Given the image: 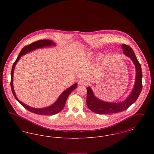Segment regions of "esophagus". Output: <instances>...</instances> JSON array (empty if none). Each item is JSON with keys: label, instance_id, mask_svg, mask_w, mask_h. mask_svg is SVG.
I'll use <instances>...</instances> for the list:
<instances>
[{"label": "esophagus", "instance_id": "1", "mask_svg": "<svg viewBox=\"0 0 154 154\" xmlns=\"http://www.w3.org/2000/svg\"><path fill=\"white\" fill-rule=\"evenodd\" d=\"M78 84L79 85H87V81L84 79H80L78 81Z\"/></svg>", "mask_w": 154, "mask_h": 154}]
</instances>
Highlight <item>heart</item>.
<instances>
[{
  "label": "heart",
  "mask_w": 154,
  "mask_h": 154,
  "mask_svg": "<svg viewBox=\"0 0 154 154\" xmlns=\"http://www.w3.org/2000/svg\"><path fill=\"white\" fill-rule=\"evenodd\" d=\"M87 55H88V57L91 58V57L94 56V53L92 51L88 52ZM103 59V55H102V54H100V55H98V57L97 58V61L99 62H101Z\"/></svg>",
  "instance_id": "1"
}]
</instances>
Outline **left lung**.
I'll return each mask as SVG.
<instances>
[{
	"instance_id": "8db88e82",
	"label": "left lung",
	"mask_w": 154,
	"mask_h": 154,
	"mask_svg": "<svg viewBox=\"0 0 154 154\" xmlns=\"http://www.w3.org/2000/svg\"><path fill=\"white\" fill-rule=\"evenodd\" d=\"M124 54L131 59L136 67V80L132 92L123 102L111 103L104 102L96 97L92 89L88 87L87 96V104L89 110L100 114H111L117 113L127 109L139 97L142 90V71L140 63L132 48L126 44L122 45Z\"/></svg>"
}]
</instances>
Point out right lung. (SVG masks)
I'll use <instances>...</instances> for the list:
<instances>
[{"label": "right lung", "instance_id": "obj_1", "mask_svg": "<svg viewBox=\"0 0 154 154\" xmlns=\"http://www.w3.org/2000/svg\"><path fill=\"white\" fill-rule=\"evenodd\" d=\"M55 43H54L52 41L50 40H38L34 43H32V44L28 45L25 47H24L22 49V50L20 52V54L18 55L17 59L15 60L14 63H13L12 66V69L11 72V88L13 92V94L14 96L15 99L20 103L23 107H25L26 110L29 111L30 112L39 114V115H47V116H51L54 115L57 113L59 112L60 111L64 108L66 103V99H67L69 95L70 94V93L74 90L77 87V84L75 83L73 85H72L70 87L67 88L65 91H64L59 96L57 101L52 104L50 106L42 108V109H35L29 106L24 104L23 103L21 102L17 97L15 95L14 88H13V74H14V70L15 66L16 65L18 61L20 60L21 57L23 55H25L28 52L32 51L37 48H43L45 47H49L52 45H55Z\"/></svg>", "mask_w": 154, "mask_h": 154}]
</instances>
